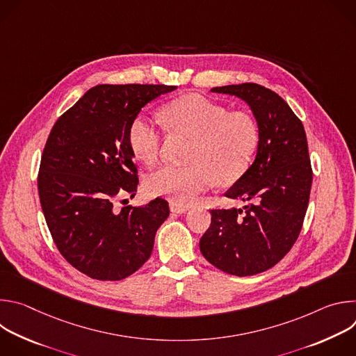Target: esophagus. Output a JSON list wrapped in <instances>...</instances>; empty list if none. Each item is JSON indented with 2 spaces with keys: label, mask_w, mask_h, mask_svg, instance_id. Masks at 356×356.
Instances as JSON below:
<instances>
[{
  "label": "esophagus",
  "mask_w": 356,
  "mask_h": 356,
  "mask_svg": "<svg viewBox=\"0 0 356 356\" xmlns=\"http://www.w3.org/2000/svg\"><path fill=\"white\" fill-rule=\"evenodd\" d=\"M170 211L172 213H177V214H184L188 211L187 206H180V204H175V202H170Z\"/></svg>",
  "instance_id": "34e87169"
}]
</instances>
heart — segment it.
Here are the masks:
<instances>
[{"mask_svg":"<svg viewBox=\"0 0 356 356\" xmlns=\"http://www.w3.org/2000/svg\"><path fill=\"white\" fill-rule=\"evenodd\" d=\"M165 122L176 132L194 139L190 166L165 165L146 179V190L172 200L175 204H191L201 193L218 184L235 183L249 168L259 140L257 121L242 111L228 113L225 107L201 95H184L162 111ZM128 139L135 156L155 163L161 154L162 129L146 114L135 117Z\"/></svg>","mask_w":356,"mask_h":356,"instance_id":"heart-1","label":"heart"}]
</instances>
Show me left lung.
Wrapping results in <instances>:
<instances>
[{
	"label": "left lung",
	"mask_w": 356,
	"mask_h": 356,
	"mask_svg": "<svg viewBox=\"0 0 356 356\" xmlns=\"http://www.w3.org/2000/svg\"><path fill=\"white\" fill-rule=\"evenodd\" d=\"M211 92L242 99L257 121L259 140L255 159L224 194L248 204L211 210L200 250L225 273L257 275L275 266L301 231L313 181L307 138L286 101L264 86L232 84Z\"/></svg>",
	"instance_id": "left-lung-1"
}]
</instances>
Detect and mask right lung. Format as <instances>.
Masks as SVG:
<instances>
[{
	"instance_id": "add662e5",
	"label": "right lung",
	"mask_w": 356,
	"mask_h": 356,
	"mask_svg": "<svg viewBox=\"0 0 356 356\" xmlns=\"http://www.w3.org/2000/svg\"><path fill=\"white\" fill-rule=\"evenodd\" d=\"M176 86L98 84L54 125L43 149L42 211L65 259L97 280H122L150 257L169 204L115 207L138 186L128 131L140 110Z\"/></svg>"
}]
</instances>
